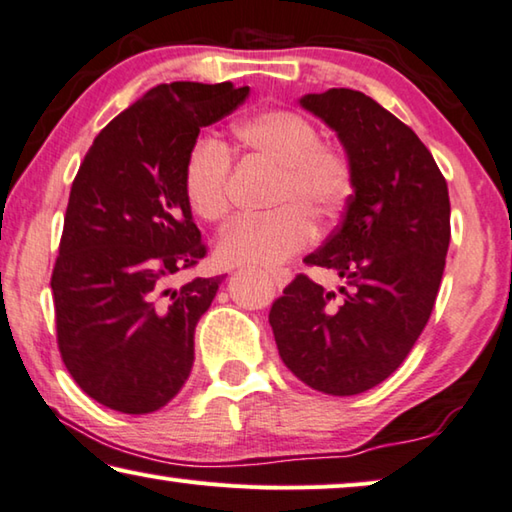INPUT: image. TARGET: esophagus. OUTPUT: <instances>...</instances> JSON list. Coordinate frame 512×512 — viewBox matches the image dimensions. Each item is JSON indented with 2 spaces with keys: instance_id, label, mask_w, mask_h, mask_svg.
<instances>
[{
  "instance_id": "34e87169",
  "label": "esophagus",
  "mask_w": 512,
  "mask_h": 512,
  "mask_svg": "<svg viewBox=\"0 0 512 512\" xmlns=\"http://www.w3.org/2000/svg\"><path fill=\"white\" fill-rule=\"evenodd\" d=\"M290 276H292V272L288 270V267H279V270H274V272H270V281L274 283L276 288H286L288 286V281H290Z\"/></svg>"
}]
</instances>
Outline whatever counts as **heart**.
<instances>
[{"label": "heart", "instance_id": "heart-1", "mask_svg": "<svg viewBox=\"0 0 512 512\" xmlns=\"http://www.w3.org/2000/svg\"><path fill=\"white\" fill-rule=\"evenodd\" d=\"M238 149L276 170L270 206L258 220H238L217 240L215 258L224 267H276L315 236L311 215L331 220L356 186L345 149L320 140V129L290 108H265L233 127ZM231 154L222 142L199 140L183 165V192L190 211L204 222L229 213Z\"/></svg>", "mask_w": 512, "mask_h": 512}]
</instances>
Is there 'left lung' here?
Segmentation results:
<instances>
[{"instance_id":"8db88e82","label":"left lung","mask_w":512,"mask_h":512,"mask_svg":"<svg viewBox=\"0 0 512 512\" xmlns=\"http://www.w3.org/2000/svg\"><path fill=\"white\" fill-rule=\"evenodd\" d=\"M301 106L338 133L354 163L345 217L304 258L345 286L329 292L297 274L270 324L299 381L324 395H360L404 363L429 322L451 238L449 190L415 131L372 97L331 88Z\"/></svg>"}]
</instances>
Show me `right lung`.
Wrapping results in <instances>:
<instances>
[{
	"instance_id": "right-lung-1",
	"label": "right lung",
	"mask_w": 512,
	"mask_h": 512,
	"mask_svg": "<svg viewBox=\"0 0 512 512\" xmlns=\"http://www.w3.org/2000/svg\"><path fill=\"white\" fill-rule=\"evenodd\" d=\"M231 81L163 83L113 117L72 181L52 272L58 351L106 408L145 415L188 381L195 326L222 276H174L206 256L183 192L199 129L236 111Z\"/></svg>"
}]
</instances>
